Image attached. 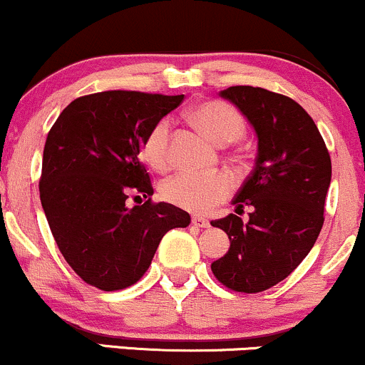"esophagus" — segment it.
Returning <instances> with one entry per match:
<instances>
[{
	"label": "esophagus",
	"instance_id": "34e87169",
	"mask_svg": "<svg viewBox=\"0 0 365 365\" xmlns=\"http://www.w3.org/2000/svg\"><path fill=\"white\" fill-rule=\"evenodd\" d=\"M191 222H193L196 227H208V226H210L208 219H205V217H202V215H193Z\"/></svg>",
	"mask_w": 365,
	"mask_h": 365
}]
</instances>
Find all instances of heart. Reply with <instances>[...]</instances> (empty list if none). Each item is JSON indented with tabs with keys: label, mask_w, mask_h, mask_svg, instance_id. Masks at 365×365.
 <instances>
[{
	"label": "heart",
	"mask_w": 365,
	"mask_h": 365,
	"mask_svg": "<svg viewBox=\"0 0 365 365\" xmlns=\"http://www.w3.org/2000/svg\"><path fill=\"white\" fill-rule=\"evenodd\" d=\"M193 120L217 145H229L245 134V118L232 105L210 100L193 110ZM143 157L151 169L163 172L170 165V120L160 118L143 143ZM231 193V179L222 172L193 174L179 172L162 184V196L190 212H208Z\"/></svg>",
	"instance_id": "1"
}]
</instances>
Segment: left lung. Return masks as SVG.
<instances>
[{
    "instance_id": "8db88e82",
    "label": "left lung",
    "mask_w": 365,
    "mask_h": 365,
    "mask_svg": "<svg viewBox=\"0 0 365 365\" xmlns=\"http://www.w3.org/2000/svg\"><path fill=\"white\" fill-rule=\"evenodd\" d=\"M259 138L255 169L240 187L236 214L212 220L231 241L212 264L217 281L237 293H260L292 274L312 250L331 182V157L312 117L284 94L253 86L220 91ZM252 206L249 220L239 215Z\"/></svg>"
}]
</instances>
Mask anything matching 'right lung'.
Here are the masks:
<instances>
[{
    "label": "right lung",
    "instance_id": "1",
    "mask_svg": "<svg viewBox=\"0 0 365 365\" xmlns=\"http://www.w3.org/2000/svg\"><path fill=\"white\" fill-rule=\"evenodd\" d=\"M182 100L141 91L86 94L48 133L41 205L63 259L94 288L133 286L163 235L190 226L187 212L151 202L153 186L139 158L150 129ZM129 197L140 203L130 207Z\"/></svg>",
    "mask_w": 365,
    "mask_h": 365
}]
</instances>
